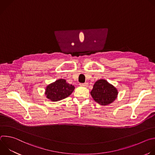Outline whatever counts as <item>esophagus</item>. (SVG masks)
<instances>
[{"mask_svg":"<svg viewBox=\"0 0 155 155\" xmlns=\"http://www.w3.org/2000/svg\"><path fill=\"white\" fill-rule=\"evenodd\" d=\"M80 86H84V87H87L88 86V83H80Z\"/></svg>","mask_w":155,"mask_h":155,"instance_id":"34e87169","label":"esophagus"}]
</instances>
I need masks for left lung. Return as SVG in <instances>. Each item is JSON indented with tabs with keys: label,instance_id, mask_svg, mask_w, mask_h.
<instances>
[{
	"label": "left lung",
	"instance_id": "8db88e82",
	"mask_svg": "<svg viewBox=\"0 0 155 155\" xmlns=\"http://www.w3.org/2000/svg\"><path fill=\"white\" fill-rule=\"evenodd\" d=\"M94 100L102 105H107L113 102L117 97L118 91L113 85L106 80H97L91 91Z\"/></svg>",
	"mask_w": 155,
	"mask_h": 155
}]
</instances>
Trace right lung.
<instances>
[{
	"label": "right lung",
	"instance_id": "obj_1",
	"mask_svg": "<svg viewBox=\"0 0 155 155\" xmlns=\"http://www.w3.org/2000/svg\"><path fill=\"white\" fill-rule=\"evenodd\" d=\"M74 89L75 87L66 82L65 80L59 79L47 86L45 95L51 101L56 102L70 96Z\"/></svg>",
	"mask_w": 155,
	"mask_h": 155
}]
</instances>
